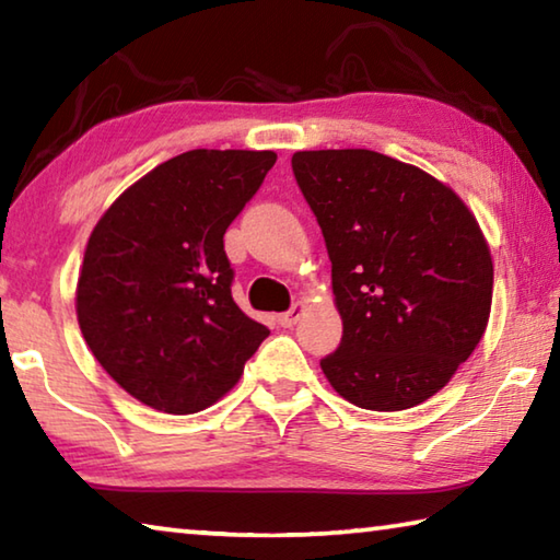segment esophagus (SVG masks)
<instances>
[{
    "mask_svg": "<svg viewBox=\"0 0 560 560\" xmlns=\"http://www.w3.org/2000/svg\"><path fill=\"white\" fill-rule=\"evenodd\" d=\"M303 311H306V303H303V301H296V303H293V306L287 311V314H281V316H279V324H281L283 328L296 326V324H299V318L303 316Z\"/></svg>",
    "mask_w": 560,
    "mask_h": 560,
    "instance_id": "esophagus-1",
    "label": "esophagus"
}]
</instances>
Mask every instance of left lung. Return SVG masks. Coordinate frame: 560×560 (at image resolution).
<instances>
[{"instance_id":"8db88e82","label":"left lung","mask_w":560,"mask_h":560,"mask_svg":"<svg viewBox=\"0 0 560 560\" xmlns=\"http://www.w3.org/2000/svg\"><path fill=\"white\" fill-rule=\"evenodd\" d=\"M291 165L324 232L343 318L320 371L363 410L424 402L489 324L494 261L477 217L442 179L375 150H299Z\"/></svg>"}]
</instances>
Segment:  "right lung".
<instances>
[{"mask_svg":"<svg viewBox=\"0 0 560 560\" xmlns=\"http://www.w3.org/2000/svg\"><path fill=\"white\" fill-rule=\"evenodd\" d=\"M273 163V150H187L93 226L75 318L103 371L153 410L214 405L269 336L232 299L224 232Z\"/></svg>","mask_w":560,"mask_h":560,"instance_id":"obj_1","label":"right lung"}]
</instances>
